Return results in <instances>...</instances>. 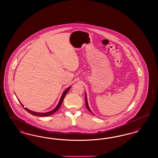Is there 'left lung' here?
Returning <instances> with one entry per match:
<instances>
[{"label": "left lung", "instance_id": "1", "mask_svg": "<svg viewBox=\"0 0 158 158\" xmlns=\"http://www.w3.org/2000/svg\"><path fill=\"white\" fill-rule=\"evenodd\" d=\"M85 103H86V107H87V109L92 113V111L90 110V109H89V106H88V103H87V97H86V94L85 93Z\"/></svg>", "mask_w": 158, "mask_h": 158}]
</instances>
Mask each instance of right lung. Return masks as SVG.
I'll list each match as a JSON object with an SVG mask.
<instances>
[{
	"label": "right lung",
	"mask_w": 158,
	"mask_h": 158,
	"mask_svg": "<svg viewBox=\"0 0 158 158\" xmlns=\"http://www.w3.org/2000/svg\"><path fill=\"white\" fill-rule=\"evenodd\" d=\"M71 87V86H70V87L67 88V89H66L65 90L63 94H62V96H61V98H60V102H59V103L58 104V105L56 106V107L54 110H52V111H49V112H47V113H37V112H34V111H31V110H28V109H27L26 107H24V106H23V105L20 103V104H22V107H23L24 109H25L27 112H28L29 113H30L31 114H33V115H35V116H40V117L49 116V115H51L54 114L55 112H56L58 109H60V106H61V104L62 103V102H63L64 99L65 97L66 94L68 93V91L69 90V89H70Z\"/></svg>",
	"instance_id": "right-lung-1"
}]
</instances>
